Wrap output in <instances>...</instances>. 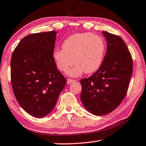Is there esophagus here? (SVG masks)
Returning a JSON list of instances; mask_svg holds the SVG:
<instances>
[{
    "label": "esophagus",
    "mask_w": 146,
    "mask_h": 146,
    "mask_svg": "<svg viewBox=\"0 0 146 146\" xmlns=\"http://www.w3.org/2000/svg\"><path fill=\"white\" fill-rule=\"evenodd\" d=\"M74 82H75V80L73 79H70V78H68V80H67V83H68V84H70Z\"/></svg>",
    "instance_id": "1"
}]
</instances>
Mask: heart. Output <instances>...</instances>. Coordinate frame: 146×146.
<instances>
[{
    "mask_svg": "<svg viewBox=\"0 0 146 146\" xmlns=\"http://www.w3.org/2000/svg\"><path fill=\"white\" fill-rule=\"evenodd\" d=\"M63 49H55L52 58L59 70L66 72L73 63L76 66L68 74L78 77L84 73L96 72L105 55L106 43L101 37L89 32L76 33L67 38L62 43Z\"/></svg>",
    "mask_w": 146,
    "mask_h": 146,
    "instance_id": "heart-1",
    "label": "heart"
}]
</instances>
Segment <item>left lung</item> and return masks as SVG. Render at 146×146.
Instances as JSON below:
<instances>
[{
	"label": "left lung",
	"instance_id": "8db88e82",
	"mask_svg": "<svg viewBox=\"0 0 146 146\" xmlns=\"http://www.w3.org/2000/svg\"><path fill=\"white\" fill-rule=\"evenodd\" d=\"M102 33L107 43L102 64L93 75L80 80L82 103L96 115L109 114L120 105L133 73V60L124 41L108 32Z\"/></svg>",
	"mask_w": 146,
	"mask_h": 146
}]
</instances>
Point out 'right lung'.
<instances>
[{"mask_svg":"<svg viewBox=\"0 0 146 146\" xmlns=\"http://www.w3.org/2000/svg\"><path fill=\"white\" fill-rule=\"evenodd\" d=\"M56 34L52 31L25 36L11 56L14 96L28 114L39 118L52 110L66 84L52 58Z\"/></svg>","mask_w":146,"mask_h":146,"instance_id":"1","label":"right lung"}]
</instances>
